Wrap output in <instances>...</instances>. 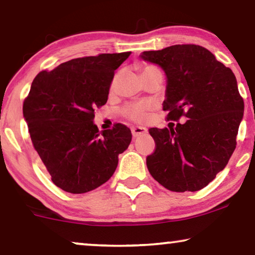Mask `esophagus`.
Listing matches in <instances>:
<instances>
[{
    "instance_id": "esophagus-1",
    "label": "esophagus",
    "mask_w": 255,
    "mask_h": 255,
    "mask_svg": "<svg viewBox=\"0 0 255 255\" xmlns=\"http://www.w3.org/2000/svg\"><path fill=\"white\" fill-rule=\"evenodd\" d=\"M131 132H132V135H133V138H138L139 135L141 134H145L147 130H146V128H142V127H133L131 128Z\"/></svg>"
}]
</instances>
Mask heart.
<instances>
[{"label":"heart","instance_id":"heart-1","mask_svg":"<svg viewBox=\"0 0 255 255\" xmlns=\"http://www.w3.org/2000/svg\"><path fill=\"white\" fill-rule=\"evenodd\" d=\"M153 72H160L158 67L153 65H142L141 66V75L148 74V73ZM161 73V72H160ZM151 110V106L145 102H132L128 103L122 109V114L124 117L128 118V120L135 122V123H141L147 117L148 111Z\"/></svg>","mask_w":255,"mask_h":255}]
</instances>
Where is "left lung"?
Here are the masks:
<instances>
[{"label": "left lung", "mask_w": 255, "mask_h": 255, "mask_svg": "<svg viewBox=\"0 0 255 255\" xmlns=\"http://www.w3.org/2000/svg\"><path fill=\"white\" fill-rule=\"evenodd\" d=\"M142 60L160 66L167 78L163 110L169 128H149L155 151L148 172L168 190L184 193L208 186L225 168L233 151L244 101L229 67L194 44L145 51ZM187 118L184 124L178 121Z\"/></svg>", "instance_id": "8db88e82"}]
</instances>
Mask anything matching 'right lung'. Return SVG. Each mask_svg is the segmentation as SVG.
<instances>
[{"label": "right lung", "mask_w": 255, "mask_h": 255, "mask_svg": "<svg viewBox=\"0 0 255 255\" xmlns=\"http://www.w3.org/2000/svg\"><path fill=\"white\" fill-rule=\"evenodd\" d=\"M131 52L72 59L43 71L31 85L23 116L33 147L55 186L83 194L113 176L130 145V128L116 124L100 133L94 109L108 101L115 71Z\"/></svg>", "instance_id": "add662e5"}]
</instances>
